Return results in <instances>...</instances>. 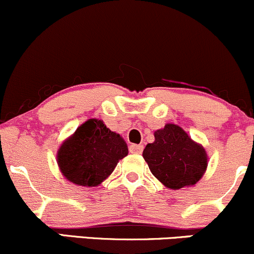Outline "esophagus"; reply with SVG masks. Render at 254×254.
<instances>
[{"label":"esophagus","instance_id":"obj_1","mask_svg":"<svg viewBox=\"0 0 254 254\" xmlns=\"http://www.w3.org/2000/svg\"><path fill=\"white\" fill-rule=\"evenodd\" d=\"M142 150H144V146H142V145L132 144V145L129 146V152H130V153L141 154V153H142Z\"/></svg>","mask_w":254,"mask_h":254}]
</instances>
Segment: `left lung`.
I'll return each instance as SVG.
<instances>
[{
    "mask_svg": "<svg viewBox=\"0 0 254 254\" xmlns=\"http://www.w3.org/2000/svg\"><path fill=\"white\" fill-rule=\"evenodd\" d=\"M142 157L152 175L174 190L197 183L208 165L204 148L174 124L154 133V142L146 145Z\"/></svg>",
    "mask_w": 254,
    "mask_h": 254,
    "instance_id": "obj_1",
    "label": "left lung"
}]
</instances>
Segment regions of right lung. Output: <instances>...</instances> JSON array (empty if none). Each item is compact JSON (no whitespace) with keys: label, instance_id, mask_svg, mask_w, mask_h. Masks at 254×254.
Returning a JSON list of instances; mask_svg holds the SVG:
<instances>
[{"label":"right lung","instance_id":"obj_1","mask_svg":"<svg viewBox=\"0 0 254 254\" xmlns=\"http://www.w3.org/2000/svg\"><path fill=\"white\" fill-rule=\"evenodd\" d=\"M128 154L127 144L101 120L90 119L58 150V165L65 178L77 186L96 187Z\"/></svg>","mask_w":254,"mask_h":254}]
</instances>
